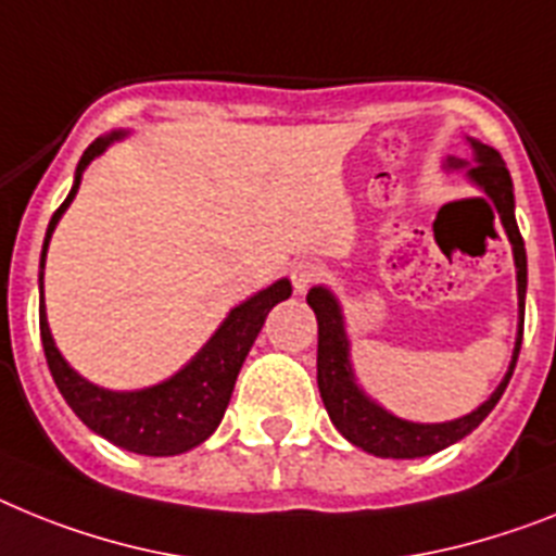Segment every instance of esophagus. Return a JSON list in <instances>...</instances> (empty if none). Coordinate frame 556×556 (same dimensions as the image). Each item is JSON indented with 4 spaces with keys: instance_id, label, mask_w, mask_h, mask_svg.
I'll list each match as a JSON object with an SVG mask.
<instances>
[{
    "instance_id": "obj_1",
    "label": "esophagus",
    "mask_w": 556,
    "mask_h": 556,
    "mask_svg": "<svg viewBox=\"0 0 556 556\" xmlns=\"http://www.w3.org/2000/svg\"><path fill=\"white\" fill-rule=\"evenodd\" d=\"M319 277H321V268L316 263H311V260H300V263H293L291 282H293V288H296V293H305L307 288L314 286Z\"/></svg>"
}]
</instances>
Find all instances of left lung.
<instances>
[{
    "label": "left lung",
    "mask_w": 556,
    "mask_h": 556,
    "mask_svg": "<svg viewBox=\"0 0 556 556\" xmlns=\"http://www.w3.org/2000/svg\"><path fill=\"white\" fill-rule=\"evenodd\" d=\"M472 157H446V169H466L469 180L480 191H486L497 208L506 237L511 242V254H515L517 268V307H520V325H517L515 353L508 362V370L503 381L497 384L478 409H472L464 418L444 424H415L404 421L399 415L387 413L381 404L356 384V372L350 365V342L344 333V316L342 305L336 300L328 288H311L307 291V305L314 307L316 321H319V350H316V381H319V393L325 401L333 427L348 438L350 444L358 450L379 455V458H424V455H435L446 450L455 441L466 438L478 427L483 418L494 409L506 390L511 372H515L517 356H520V344H523V314H526V286H529V270H526V245L520 237V228L515 220V191H511V175H508L506 163L501 152L486 143L466 138Z\"/></svg>",
    "instance_id": "1"
}]
</instances>
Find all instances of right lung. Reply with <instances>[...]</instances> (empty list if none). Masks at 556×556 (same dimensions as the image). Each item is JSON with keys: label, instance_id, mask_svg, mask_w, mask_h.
<instances>
[{"label": "right lung", "instance_id": "obj_1", "mask_svg": "<svg viewBox=\"0 0 556 556\" xmlns=\"http://www.w3.org/2000/svg\"><path fill=\"white\" fill-rule=\"evenodd\" d=\"M124 135L127 132L118 129V132H110L104 138H96L90 147L84 149L81 161L76 166L73 189H70L67 200L50 217L45 245H41L39 268H45L50 237H53L62 214L67 212V206L76 198L84 169L101 152H106L110 143L121 141ZM41 277L45 274L39 270V291ZM288 296H291V282L277 279L265 291L254 293L242 305L231 307L226 321L214 330L212 339L200 348L198 356L191 358L184 370H177L172 379L161 381V384L129 390V393H115V390H104V387L92 384V381L81 379L64 362V356L53 342V333H50L48 314H45V296H41L39 305L41 344H45V356H48V367L53 372L59 393L64 395L70 409L92 432L106 438L110 444L127 452H138V455H152V458L180 455V452H189L198 444H203L214 429L220 427L223 413H226L231 393H235L237 372H240L242 362L249 356L256 333L263 330L265 316H268L270 307L288 300Z\"/></svg>", "mask_w": 556, "mask_h": 556}]
</instances>
